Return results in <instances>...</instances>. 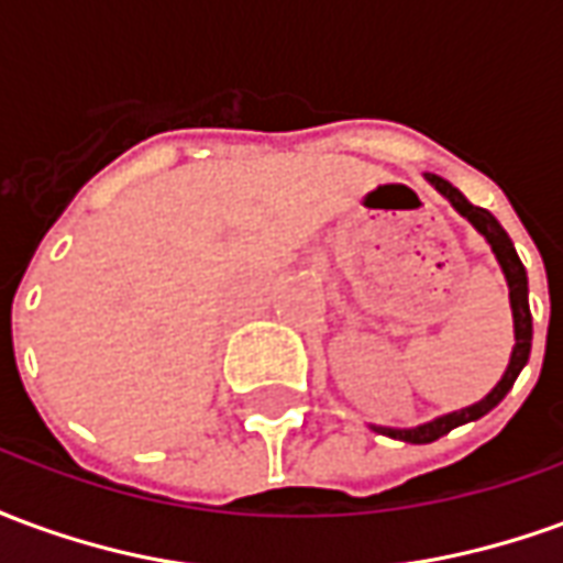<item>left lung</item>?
<instances>
[{
    "mask_svg": "<svg viewBox=\"0 0 563 563\" xmlns=\"http://www.w3.org/2000/svg\"><path fill=\"white\" fill-rule=\"evenodd\" d=\"M424 180L434 186L440 196L449 198V205L459 210L461 217L471 222L473 229L492 244V253H495L497 262H500V268H504V277H507L509 286V307H512V325H516V346H512V355H509V365L507 371H504V377H500V383H497L495 389L485 395L483 401L471 404V407H464V410H455V413L440 416V419H431V422L416 424V428H377V424H374L377 434H386L391 437V440H404V443H434V440H440L443 434H449L452 428L476 422V419H483L488 410H495L497 404L507 398V391L512 389V383H516V377L521 374V367L528 365L533 338L531 307H528V274H525V265H521V258L519 253H516L512 241H509V234L504 232V225H500L485 208L471 205V201L461 196L459 189L449 184V180H443V177L424 174Z\"/></svg>",
    "mask_w": 563,
    "mask_h": 563,
    "instance_id": "obj_1",
    "label": "left lung"
}]
</instances>
